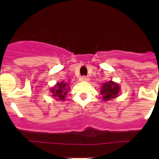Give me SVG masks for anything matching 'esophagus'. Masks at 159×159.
<instances>
[{
  "mask_svg": "<svg viewBox=\"0 0 159 159\" xmlns=\"http://www.w3.org/2000/svg\"><path fill=\"white\" fill-rule=\"evenodd\" d=\"M81 80L82 81H89V77H86V76H83L81 77Z\"/></svg>",
  "mask_w": 159,
  "mask_h": 159,
  "instance_id": "esophagus-1",
  "label": "esophagus"
}]
</instances>
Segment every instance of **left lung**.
Listing matches in <instances>:
<instances>
[{"instance_id":"8db88e82","label":"left lung","mask_w":159,"mask_h":159,"mask_svg":"<svg viewBox=\"0 0 159 159\" xmlns=\"http://www.w3.org/2000/svg\"><path fill=\"white\" fill-rule=\"evenodd\" d=\"M120 91L121 87L119 84L113 81H109L102 84L100 94H102L104 102H107L120 95Z\"/></svg>"}]
</instances>
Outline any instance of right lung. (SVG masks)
Segmentation results:
<instances>
[{
  "mask_svg": "<svg viewBox=\"0 0 159 159\" xmlns=\"http://www.w3.org/2000/svg\"><path fill=\"white\" fill-rule=\"evenodd\" d=\"M69 90L70 87L68 83L62 81L61 82H57L55 85L51 88L50 92L51 93V96L56 100L65 101Z\"/></svg>",
  "mask_w": 159,
  "mask_h": 159,
  "instance_id": "add662e5",
  "label": "right lung"
}]
</instances>
